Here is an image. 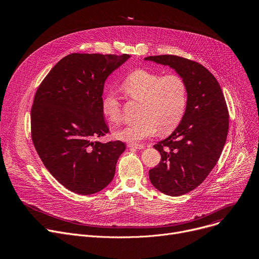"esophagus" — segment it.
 <instances>
[{
    "label": "esophagus",
    "instance_id": "1",
    "mask_svg": "<svg viewBox=\"0 0 259 259\" xmlns=\"http://www.w3.org/2000/svg\"><path fill=\"white\" fill-rule=\"evenodd\" d=\"M128 147H131V149H136V150H142L144 149V145L143 144H138V143H133V142H129Z\"/></svg>",
    "mask_w": 259,
    "mask_h": 259
}]
</instances>
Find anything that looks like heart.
Segmentation results:
<instances>
[{"instance_id": "1", "label": "heart", "mask_w": 259, "mask_h": 259, "mask_svg": "<svg viewBox=\"0 0 259 259\" xmlns=\"http://www.w3.org/2000/svg\"><path fill=\"white\" fill-rule=\"evenodd\" d=\"M121 91L130 99L141 100L140 120L115 132L123 141L138 142L159 131H172L181 121L187 106V86L176 73L162 76L145 69H137L123 80ZM101 112L112 124H120L123 118L121 102L114 92H107L101 101Z\"/></svg>"}]
</instances>
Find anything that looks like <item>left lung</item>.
<instances>
[{
  "mask_svg": "<svg viewBox=\"0 0 259 259\" xmlns=\"http://www.w3.org/2000/svg\"><path fill=\"white\" fill-rule=\"evenodd\" d=\"M169 65L187 86V108L172 134L154 145L161 162L150 170L153 186L177 197L206 179L223 153L229 132L228 105L217 80L202 64L176 55L147 56Z\"/></svg>",
  "mask_w": 259,
  "mask_h": 259,
  "instance_id": "8db88e82",
  "label": "left lung"
}]
</instances>
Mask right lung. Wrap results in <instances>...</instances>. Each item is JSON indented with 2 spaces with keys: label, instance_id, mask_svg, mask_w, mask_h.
<instances>
[{
  "label": "right lung",
  "instance_id": "add662e5",
  "mask_svg": "<svg viewBox=\"0 0 259 259\" xmlns=\"http://www.w3.org/2000/svg\"><path fill=\"white\" fill-rule=\"evenodd\" d=\"M130 55L72 53L40 84L30 110L31 139L43 164L64 188L100 192L113 180L120 140H94L109 132L101 112L104 82Z\"/></svg>",
  "mask_w": 259,
  "mask_h": 259
}]
</instances>
